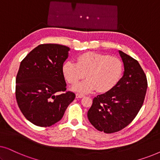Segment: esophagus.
<instances>
[{
  "instance_id": "obj_1",
  "label": "esophagus",
  "mask_w": 160,
  "mask_h": 160,
  "mask_svg": "<svg viewBox=\"0 0 160 160\" xmlns=\"http://www.w3.org/2000/svg\"><path fill=\"white\" fill-rule=\"evenodd\" d=\"M84 97V95H82V94H78V93H77L76 95V98H83Z\"/></svg>"
}]
</instances>
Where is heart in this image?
I'll list each match as a JSON object with an SVG mask.
<instances>
[{
    "mask_svg": "<svg viewBox=\"0 0 160 160\" xmlns=\"http://www.w3.org/2000/svg\"><path fill=\"white\" fill-rule=\"evenodd\" d=\"M123 71V64L119 58L95 52H87L78 57L77 62H66L62 72L68 82L75 84L84 78L87 80L73 87V90L88 92L96 89L106 92L119 82Z\"/></svg>",
    "mask_w": 160,
    "mask_h": 160,
    "instance_id": "heart-1",
    "label": "heart"
}]
</instances>
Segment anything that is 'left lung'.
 Instances as JSON below:
<instances>
[{"label": "left lung", "mask_w": 160, "mask_h": 160, "mask_svg": "<svg viewBox=\"0 0 160 160\" xmlns=\"http://www.w3.org/2000/svg\"><path fill=\"white\" fill-rule=\"evenodd\" d=\"M119 53L123 76L112 89L94 98L87 112L89 122L106 133L118 132L132 122L143 106L148 86L139 62L123 52Z\"/></svg>", "instance_id": "left-lung-1"}]
</instances>
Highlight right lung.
<instances>
[{
  "label": "right lung",
  "instance_id": "right-lung-1",
  "mask_svg": "<svg viewBox=\"0 0 160 160\" xmlns=\"http://www.w3.org/2000/svg\"><path fill=\"white\" fill-rule=\"evenodd\" d=\"M70 48L55 43L41 44L23 59L16 78V99L28 121L50 127L60 121L75 94L66 92L63 63Z\"/></svg>",
  "mask_w": 160,
  "mask_h": 160
}]
</instances>
